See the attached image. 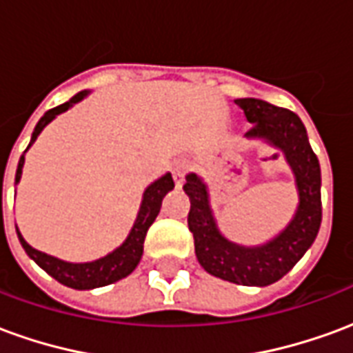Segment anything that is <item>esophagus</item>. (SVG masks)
Wrapping results in <instances>:
<instances>
[{
    "label": "esophagus",
    "instance_id": "esophagus-1",
    "mask_svg": "<svg viewBox=\"0 0 353 353\" xmlns=\"http://www.w3.org/2000/svg\"><path fill=\"white\" fill-rule=\"evenodd\" d=\"M172 176H174L176 187H181V185H183V179H185V166H183V164L176 162V164L172 166Z\"/></svg>",
    "mask_w": 353,
    "mask_h": 353
}]
</instances>
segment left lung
<instances>
[{"label":"left lung","mask_w":353,"mask_h":353,"mask_svg":"<svg viewBox=\"0 0 353 353\" xmlns=\"http://www.w3.org/2000/svg\"><path fill=\"white\" fill-rule=\"evenodd\" d=\"M253 124L245 138L263 139L280 149L295 174L299 206L285 229L263 245H240L223 236L210 206V192L204 179L187 174L183 191L191 200L189 230L194 238V253L202 268L215 278L238 285H270L283 278L314 244L321 225V172L312 151L303 121L289 109L255 98H240Z\"/></svg>","instance_id":"8db88e82"}]
</instances>
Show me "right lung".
<instances>
[{
    "label": "right lung",
    "mask_w": 353,
    "mask_h": 353,
    "mask_svg": "<svg viewBox=\"0 0 353 353\" xmlns=\"http://www.w3.org/2000/svg\"><path fill=\"white\" fill-rule=\"evenodd\" d=\"M87 94L88 90H83V92L75 94L70 101H65V103L58 105V108L49 109V111L39 119V123L35 124L34 134H32V139H30V145L26 147V151L32 147V143H34L35 139H37V136L41 134L43 128H45L54 117L68 111L73 103H77V101L83 100ZM26 151H24V153H26ZM22 166H24V154L20 157L19 161L14 185L19 183L20 177H22ZM172 189H174L172 174H164V176L159 177L157 181H153V183L149 185L145 189V192H143L138 217H136L134 227H132L130 234L126 236V240H124L123 244L119 245L117 250L108 253L105 257L90 261V263H68V261L57 259V257H52V255H47V253H43L39 252V250L32 248V245L28 244L26 240L22 238L19 229H17V234H19L20 244L24 248V252L28 253V257L34 259L45 272L49 274V276H52V278L60 281V283H64V285L73 289L103 288V285L115 283V281L123 280L128 274L134 272V268L138 266L139 259H141V255H143V242H145L147 230L153 225V221L157 219V215L161 212L162 199H164Z\"/></svg>",
    "instance_id": "right-lung-1"
}]
</instances>
